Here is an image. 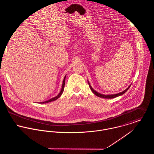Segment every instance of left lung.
Returning <instances> with one entry per match:
<instances>
[{
    "label": "left lung",
    "instance_id": "1",
    "mask_svg": "<svg viewBox=\"0 0 154 154\" xmlns=\"http://www.w3.org/2000/svg\"><path fill=\"white\" fill-rule=\"evenodd\" d=\"M88 85H89V88L90 89H91V91H92V92L95 95H97V97H100V98H107V99H111V98H116V97H119V96H120V95H123V94H124L128 89H129V88H130V87H131V85L128 87V88H126L125 90H124L123 91H122V92H119V93H117V94H109V95H105V94H101V93H99V92H97L95 90H94L92 87H91V84H89V81H88Z\"/></svg>",
    "mask_w": 154,
    "mask_h": 154
}]
</instances>
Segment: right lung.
<instances>
[{
    "mask_svg": "<svg viewBox=\"0 0 154 154\" xmlns=\"http://www.w3.org/2000/svg\"><path fill=\"white\" fill-rule=\"evenodd\" d=\"M66 75L63 79V83H62V88H61V90L60 91V92L57 94V96L52 98H50V100H47V101H43V102H40V103H40V104H45V103H50V102H51V101H54L56 100H57L62 94L63 91H64V88H65V79H66Z\"/></svg>",
    "mask_w": 154,
    "mask_h": 154,
    "instance_id": "add662e5",
    "label": "right lung"
}]
</instances>
